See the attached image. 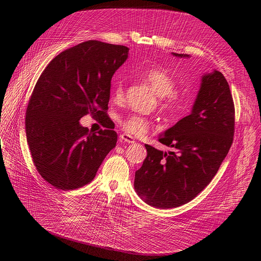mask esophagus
<instances>
[{
  "mask_svg": "<svg viewBox=\"0 0 261 261\" xmlns=\"http://www.w3.org/2000/svg\"><path fill=\"white\" fill-rule=\"evenodd\" d=\"M120 139L126 143H135V139L132 137V136H129L127 134H121Z\"/></svg>",
  "mask_w": 261,
  "mask_h": 261,
  "instance_id": "obj_1",
  "label": "esophagus"
}]
</instances>
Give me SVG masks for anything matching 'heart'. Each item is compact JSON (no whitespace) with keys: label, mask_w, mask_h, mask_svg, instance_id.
<instances>
[{"label":"heart","mask_w":261,"mask_h":261,"mask_svg":"<svg viewBox=\"0 0 261 261\" xmlns=\"http://www.w3.org/2000/svg\"><path fill=\"white\" fill-rule=\"evenodd\" d=\"M137 74L152 86L155 92L160 95V106L165 111L171 114H179L187 109L188 96L184 91L175 89V80L171 73L164 68H150L138 70ZM124 83L119 81L113 90V97L120 101L124 96ZM121 127L127 134L143 136L150 129V121L140 115H130L120 120Z\"/></svg>","instance_id":"b5f03b06"}]
</instances>
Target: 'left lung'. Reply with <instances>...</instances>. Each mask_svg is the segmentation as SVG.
I'll return each instance as SVG.
<instances>
[{
	"instance_id": "obj_1",
	"label": "left lung",
	"mask_w": 261,
	"mask_h": 261,
	"mask_svg": "<svg viewBox=\"0 0 261 261\" xmlns=\"http://www.w3.org/2000/svg\"><path fill=\"white\" fill-rule=\"evenodd\" d=\"M177 57L186 54L173 53ZM234 105L228 83L219 71L202 79L192 113L165 132L163 152L145 144L147 155L135 173V189L148 205H184L212 181L232 144Z\"/></svg>"
}]
</instances>
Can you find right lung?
Segmentation results:
<instances>
[{
    "label": "right lung",
    "mask_w": 261,
    "mask_h": 261,
    "mask_svg": "<svg viewBox=\"0 0 261 261\" xmlns=\"http://www.w3.org/2000/svg\"><path fill=\"white\" fill-rule=\"evenodd\" d=\"M128 49L85 41L53 58L37 81L27 108V139L37 171L55 188L89 184L116 146L114 129L92 133L80 119L90 114L106 125L110 82Z\"/></svg>",
    "instance_id": "obj_1"
}]
</instances>
